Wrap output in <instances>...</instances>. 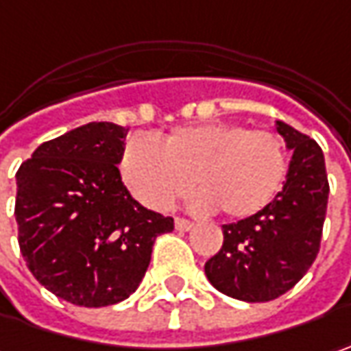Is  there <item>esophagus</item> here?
<instances>
[{
  "label": "esophagus",
  "instance_id": "34e87169",
  "mask_svg": "<svg viewBox=\"0 0 351 351\" xmlns=\"http://www.w3.org/2000/svg\"><path fill=\"white\" fill-rule=\"evenodd\" d=\"M192 221L184 220V218H175V228L178 230V232H189V230H192Z\"/></svg>",
  "mask_w": 351,
  "mask_h": 351
}]
</instances>
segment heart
Wrapping results in <instances>:
<instances>
[{"label": "heart", "mask_w": 351, "mask_h": 351, "mask_svg": "<svg viewBox=\"0 0 351 351\" xmlns=\"http://www.w3.org/2000/svg\"><path fill=\"white\" fill-rule=\"evenodd\" d=\"M121 176L153 210H167L194 182V208H220L228 218H252L277 200L289 175L281 135L237 123L176 128L160 143L135 135L121 153Z\"/></svg>", "instance_id": "b5f03b06"}]
</instances>
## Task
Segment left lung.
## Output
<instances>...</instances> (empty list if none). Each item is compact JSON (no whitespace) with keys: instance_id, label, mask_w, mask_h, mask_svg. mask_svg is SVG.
Wrapping results in <instances>:
<instances>
[{"instance_id":"left-lung-1","label":"left lung","mask_w":351,"mask_h":351,"mask_svg":"<svg viewBox=\"0 0 351 351\" xmlns=\"http://www.w3.org/2000/svg\"><path fill=\"white\" fill-rule=\"evenodd\" d=\"M277 131L293 149L281 194L261 214L221 226V250L204 265L220 293L245 302H267L291 291L320 252L330 192L324 153L282 121Z\"/></svg>"}]
</instances>
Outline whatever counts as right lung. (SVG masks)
Here are the masks:
<instances>
[{"instance_id":"1","label":"right lung","mask_w":351,"mask_h":351,"mask_svg":"<svg viewBox=\"0 0 351 351\" xmlns=\"http://www.w3.org/2000/svg\"><path fill=\"white\" fill-rule=\"evenodd\" d=\"M128 130L92 121L35 149L17 171L19 250L33 277L76 306L135 293L153 243L175 221L139 204L117 165Z\"/></svg>"}]
</instances>
